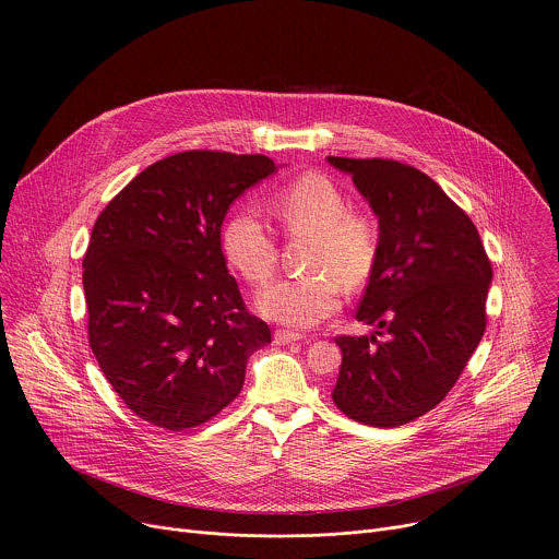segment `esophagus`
I'll return each instance as SVG.
<instances>
[{
  "label": "esophagus",
  "mask_w": 559,
  "mask_h": 559,
  "mask_svg": "<svg viewBox=\"0 0 559 559\" xmlns=\"http://www.w3.org/2000/svg\"><path fill=\"white\" fill-rule=\"evenodd\" d=\"M296 341H302V335L289 333V331H276L274 333V343L276 345H289V343H296Z\"/></svg>",
  "instance_id": "esophagus-1"
}]
</instances>
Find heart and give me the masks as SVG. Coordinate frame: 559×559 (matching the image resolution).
<instances>
[{
  "label": "heart",
  "mask_w": 559,
  "mask_h": 559,
  "mask_svg": "<svg viewBox=\"0 0 559 559\" xmlns=\"http://www.w3.org/2000/svg\"><path fill=\"white\" fill-rule=\"evenodd\" d=\"M270 210L289 235H309L316 243L309 254L311 274L276 281L257 296V309L292 329L318 326L341 307V283L358 287L369 278L380 246L378 224L365 212L347 210L343 190L318 173L281 188ZM223 248L248 283L263 285L272 278L276 239L257 212L241 207L228 216Z\"/></svg>",
  "instance_id": "b5f03b06"
}]
</instances>
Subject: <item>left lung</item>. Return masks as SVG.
<instances>
[{"label": "left lung", "mask_w": 559, "mask_h": 559, "mask_svg": "<svg viewBox=\"0 0 559 559\" xmlns=\"http://www.w3.org/2000/svg\"><path fill=\"white\" fill-rule=\"evenodd\" d=\"M329 164L352 177L380 228L356 311L376 331L336 336L333 402L358 424L397 428L443 402L479 345L492 265L475 224L426 173L395 159Z\"/></svg>", "instance_id": "obj_1"}]
</instances>
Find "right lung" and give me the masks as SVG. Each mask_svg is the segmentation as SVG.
I'll use <instances>...</instances> for the list:
<instances>
[{
  "mask_svg": "<svg viewBox=\"0 0 559 559\" xmlns=\"http://www.w3.org/2000/svg\"><path fill=\"white\" fill-rule=\"evenodd\" d=\"M272 173L265 155L183 151L133 177L93 226L88 341L140 419L170 432L210 421L272 341L246 311L221 241L233 201Z\"/></svg>",
  "mask_w": 559,
  "mask_h": 559,
  "instance_id": "add662e5",
  "label": "right lung"
}]
</instances>
